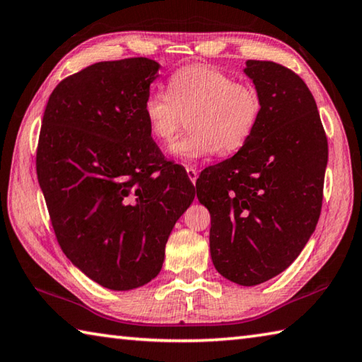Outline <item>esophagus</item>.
Returning a JSON list of instances; mask_svg holds the SVG:
<instances>
[{"label":"esophagus","mask_w":362,"mask_h":362,"mask_svg":"<svg viewBox=\"0 0 362 362\" xmlns=\"http://www.w3.org/2000/svg\"><path fill=\"white\" fill-rule=\"evenodd\" d=\"M186 171H187V176H189V180L192 181V185H195V181H197V177H199L197 170H195L194 167H187V168H186Z\"/></svg>","instance_id":"obj_1"}]
</instances>
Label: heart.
Here are the masks:
<instances>
[{
  "label": "heart",
  "mask_w": 362,
  "mask_h": 362,
  "mask_svg": "<svg viewBox=\"0 0 362 362\" xmlns=\"http://www.w3.org/2000/svg\"><path fill=\"white\" fill-rule=\"evenodd\" d=\"M144 117L158 143L167 144L185 125L191 130L173 143L171 156L191 165L218 152L235 154L250 141L262 114L257 88L235 82L206 65H187L168 78V93L152 90L144 100Z\"/></svg>",
  "instance_id": "heart-1"
}]
</instances>
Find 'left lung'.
Returning <instances> with one entry per match:
<instances>
[{"label": "left lung", "mask_w": 362, "mask_h": 362, "mask_svg": "<svg viewBox=\"0 0 362 362\" xmlns=\"http://www.w3.org/2000/svg\"><path fill=\"white\" fill-rule=\"evenodd\" d=\"M262 98L250 141L202 171L197 197L211 216L216 270L242 286L281 274L315 232L322 205L327 138L305 82L275 62L248 60Z\"/></svg>", "instance_id": "8db88e82"}]
</instances>
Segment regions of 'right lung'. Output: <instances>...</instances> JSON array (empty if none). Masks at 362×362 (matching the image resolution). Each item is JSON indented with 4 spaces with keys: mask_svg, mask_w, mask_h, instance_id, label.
Wrapping results in <instances>:
<instances>
[{
    "mask_svg": "<svg viewBox=\"0 0 362 362\" xmlns=\"http://www.w3.org/2000/svg\"><path fill=\"white\" fill-rule=\"evenodd\" d=\"M158 68L144 57L95 63L54 88L42 117L36 173L55 237L73 265L112 291L158 275L195 197L144 117Z\"/></svg>",
    "mask_w": 362,
    "mask_h": 362,
    "instance_id": "1",
    "label": "right lung"
}]
</instances>
